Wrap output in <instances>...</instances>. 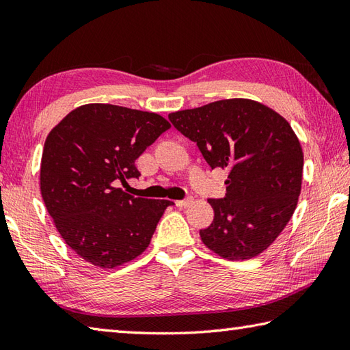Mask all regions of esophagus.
<instances>
[{"instance_id": "1", "label": "esophagus", "mask_w": 350, "mask_h": 350, "mask_svg": "<svg viewBox=\"0 0 350 350\" xmlns=\"http://www.w3.org/2000/svg\"><path fill=\"white\" fill-rule=\"evenodd\" d=\"M191 203H193V198L188 197V198H185V200H177V202H176V206L183 209V208H188Z\"/></svg>"}]
</instances>
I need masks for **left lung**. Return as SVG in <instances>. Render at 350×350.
<instances>
[{
    "label": "left lung",
    "mask_w": 350,
    "mask_h": 350,
    "mask_svg": "<svg viewBox=\"0 0 350 350\" xmlns=\"http://www.w3.org/2000/svg\"><path fill=\"white\" fill-rule=\"evenodd\" d=\"M168 118L197 144L209 167L229 171L226 196L209 198L214 221L203 244L221 258L258 256L297 206L304 153L288 121L261 103L230 98L173 112Z\"/></svg>",
    "instance_id": "obj_1"
}]
</instances>
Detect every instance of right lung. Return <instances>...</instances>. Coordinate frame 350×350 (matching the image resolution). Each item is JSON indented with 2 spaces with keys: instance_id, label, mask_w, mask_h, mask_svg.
Instances as JSON below:
<instances>
[{
  "instance_id": "obj_1",
  "label": "right lung",
  "mask_w": 350,
  "mask_h": 350,
  "mask_svg": "<svg viewBox=\"0 0 350 350\" xmlns=\"http://www.w3.org/2000/svg\"><path fill=\"white\" fill-rule=\"evenodd\" d=\"M171 127L161 115L113 105H85L46 136L40 193L62 238L85 261L113 269L148 247L163 211L174 204L127 194L135 161Z\"/></svg>"
}]
</instances>
